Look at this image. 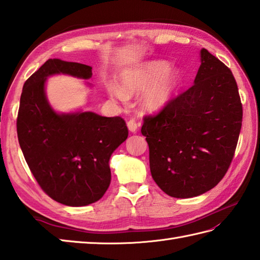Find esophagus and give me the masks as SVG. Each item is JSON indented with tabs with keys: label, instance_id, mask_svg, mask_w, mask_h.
Wrapping results in <instances>:
<instances>
[{
	"label": "esophagus",
	"instance_id": "obj_1",
	"mask_svg": "<svg viewBox=\"0 0 260 260\" xmlns=\"http://www.w3.org/2000/svg\"><path fill=\"white\" fill-rule=\"evenodd\" d=\"M139 125L140 124H137L134 119H131L129 121H127V128H128V131L132 132V133H136Z\"/></svg>",
	"mask_w": 260,
	"mask_h": 260
}]
</instances>
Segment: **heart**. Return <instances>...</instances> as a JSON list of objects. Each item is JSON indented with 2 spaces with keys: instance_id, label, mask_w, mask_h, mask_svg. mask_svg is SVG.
I'll use <instances>...</instances> for the list:
<instances>
[{
  "instance_id": "b5f03b06",
  "label": "heart",
  "mask_w": 260,
  "mask_h": 260,
  "mask_svg": "<svg viewBox=\"0 0 260 260\" xmlns=\"http://www.w3.org/2000/svg\"><path fill=\"white\" fill-rule=\"evenodd\" d=\"M119 81L120 86L114 82L106 85L110 96L126 103L129 96L146 90L141 101L142 109L148 114H158L178 96L182 76L178 69H171L169 62L153 60L124 70Z\"/></svg>"
}]
</instances>
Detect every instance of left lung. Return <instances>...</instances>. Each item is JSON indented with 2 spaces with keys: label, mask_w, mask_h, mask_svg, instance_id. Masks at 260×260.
Returning <instances> with one entry per match:
<instances>
[{
  "label": "left lung",
  "mask_w": 260,
  "mask_h": 260,
  "mask_svg": "<svg viewBox=\"0 0 260 260\" xmlns=\"http://www.w3.org/2000/svg\"><path fill=\"white\" fill-rule=\"evenodd\" d=\"M191 88L156 116L145 117L142 134L150 148L153 180L168 196L198 197L228 171L238 143L242 106L230 69L200 50Z\"/></svg>",
  "instance_id": "obj_1"
}]
</instances>
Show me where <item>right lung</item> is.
I'll list each match as a JSON object with an SVG mask.
<instances>
[{
  "label": "right lung",
  "mask_w": 260,
  "mask_h": 260,
  "mask_svg": "<svg viewBox=\"0 0 260 260\" xmlns=\"http://www.w3.org/2000/svg\"><path fill=\"white\" fill-rule=\"evenodd\" d=\"M90 66L49 59L25 81L16 131L31 172L47 194L69 207L102 199L110 183L109 159L128 136L123 118L82 109L58 113L48 101L47 79L66 75L88 80ZM87 86L91 87L89 82Z\"/></svg>",
  "instance_id": "obj_1"
}]
</instances>
